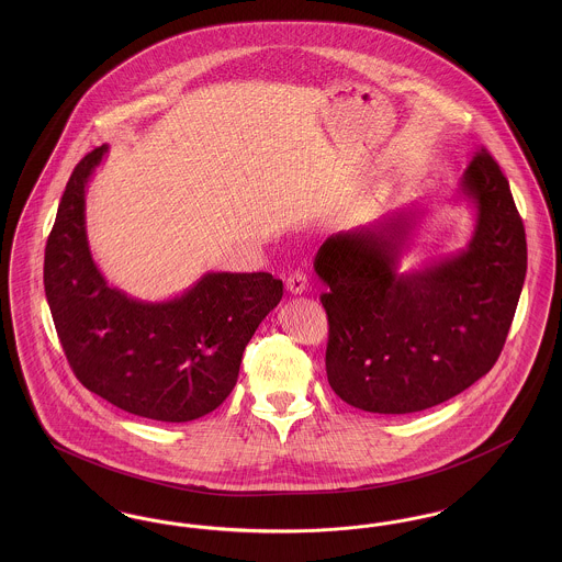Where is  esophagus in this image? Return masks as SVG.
<instances>
[{
    "instance_id": "1",
    "label": "esophagus",
    "mask_w": 562,
    "mask_h": 562,
    "mask_svg": "<svg viewBox=\"0 0 562 562\" xmlns=\"http://www.w3.org/2000/svg\"><path fill=\"white\" fill-rule=\"evenodd\" d=\"M286 289L291 294H303L307 291V273L305 271H293L286 280Z\"/></svg>"
}]
</instances>
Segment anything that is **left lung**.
I'll list each match as a JSON object with an SVG mask.
<instances>
[{"label": "left lung", "mask_w": 562, "mask_h": 562, "mask_svg": "<svg viewBox=\"0 0 562 562\" xmlns=\"http://www.w3.org/2000/svg\"><path fill=\"white\" fill-rule=\"evenodd\" d=\"M451 204L472 213L465 248L402 269L428 204L326 238L314 259L328 316L326 374L360 411L417 413L468 390L497 362L527 273L508 179L484 149Z\"/></svg>", "instance_id": "left-lung-1"}]
</instances>
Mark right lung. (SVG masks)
I'll return each instance as SVG.
<instances>
[{
  "instance_id": "add662e5",
  "label": "right lung",
  "mask_w": 562,
  "mask_h": 562,
  "mask_svg": "<svg viewBox=\"0 0 562 562\" xmlns=\"http://www.w3.org/2000/svg\"><path fill=\"white\" fill-rule=\"evenodd\" d=\"M109 154L76 166L44 257L54 326L81 385L138 417L183 424L232 394L241 353L282 299L271 273L206 271L164 301L136 299L97 266L86 229V191Z\"/></svg>"
}]
</instances>
